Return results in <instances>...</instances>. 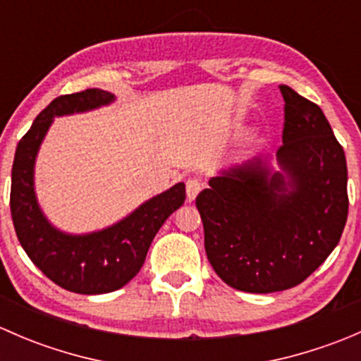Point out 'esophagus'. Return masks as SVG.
<instances>
[{
  "mask_svg": "<svg viewBox=\"0 0 361 361\" xmlns=\"http://www.w3.org/2000/svg\"><path fill=\"white\" fill-rule=\"evenodd\" d=\"M202 188V183L199 180H195V178H190V180H187V199L188 201H194L195 197L199 195V192H201Z\"/></svg>",
  "mask_w": 361,
  "mask_h": 361,
  "instance_id": "34e87169",
  "label": "esophagus"
}]
</instances>
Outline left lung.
<instances>
[{
    "mask_svg": "<svg viewBox=\"0 0 361 361\" xmlns=\"http://www.w3.org/2000/svg\"><path fill=\"white\" fill-rule=\"evenodd\" d=\"M283 145L264 159L221 171L195 199L214 272L248 293L293 288L326 260L348 220V166L318 104L279 85Z\"/></svg>",
    "mask_w": 361,
    "mask_h": 361,
    "instance_id": "1",
    "label": "left lung"
}]
</instances>
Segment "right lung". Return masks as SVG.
I'll return each mask as SVG.
<instances>
[{"instance_id": "1", "label": "right lung", "mask_w": 361, "mask_h": 361, "mask_svg": "<svg viewBox=\"0 0 361 361\" xmlns=\"http://www.w3.org/2000/svg\"><path fill=\"white\" fill-rule=\"evenodd\" d=\"M113 99L101 89L56 97L19 141L12 167L10 209L19 243L50 281L82 295L110 293L127 285L143 267L159 228L187 197L185 183H176L118 224L92 234H64L47 220L36 201L35 160L54 116L96 110Z\"/></svg>"}]
</instances>
